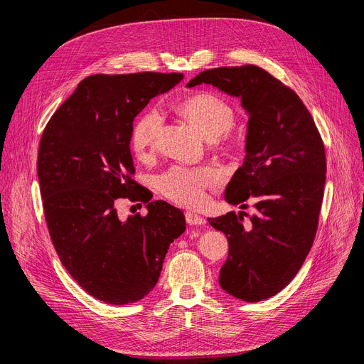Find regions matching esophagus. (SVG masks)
<instances>
[{
	"label": "esophagus",
	"mask_w": 364,
	"mask_h": 364,
	"mask_svg": "<svg viewBox=\"0 0 364 364\" xmlns=\"http://www.w3.org/2000/svg\"><path fill=\"white\" fill-rule=\"evenodd\" d=\"M186 222L188 225H191V226H203V225H205V219L201 218L197 213H193V212H187L186 213Z\"/></svg>",
	"instance_id": "1"
}]
</instances>
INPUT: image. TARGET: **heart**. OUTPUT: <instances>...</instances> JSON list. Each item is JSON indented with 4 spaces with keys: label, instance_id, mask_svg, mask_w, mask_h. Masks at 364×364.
<instances>
[{
    "label": "heart",
    "instance_id": "heart-1",
    "mask_svg": "<svg viewBox=\"0 0 364 364\" xmlns=\"http://www.w3.org/2000/svg\"><path fill=\"white\" fill-rule=\"evenodd\" d=\"M177 112L209 139L212 148L229 154L237 151V142L228 134L235 124V111L220 96L209 92L191 95L178 103ZM161 129L163 117L159 111L149 109L136 119L131 134V148L136 159L145 161L152 157ZM220 181L222 173L215 166H174L159 177V187L173 203L184 207H198L205 200V190L216 187Z\"/></svg>",
    "mask_w": 364,
    "mask_h": 364
}]
</instances>
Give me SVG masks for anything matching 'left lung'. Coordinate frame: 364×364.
Returning <instances> with one entry per match:
<instances>
[{
  "label": "left lung",
  "mask_w": 364,
  "mask_h": 364,
  "mask_svg": "<svg viewBox=\"0 0 364 364\" xmlns=\"http://www.w3.org/2000/svg\"><path fill=\"white\" fill-rule=\"evenodd\" d=\"M240 97L249 115L246 155L229 181L230 204L255 200L256 215L243 212L207 219L229 242L220 287L235 298L257 302L284 289L313 246L326 186V149L299 96L255 65L218 68L193 77Z\"/></svg>",
  "instance_id": "1"
}]
</instances>
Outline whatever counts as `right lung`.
Segmentation results:
<instances>
[{"instance_id":"obj_1","label":"right lung","mask_w":364,"mask_h":364,"mask_svg":"<svg viewBox=\"0 0 364 364\" xmlns=\"http://www.w3.org/2000/svg\"><path fill=\"white\" fill-rule=\"evenodd\" d=\"M183 73L92 75L47 122L37 176L48 233L60 262L93 298L124 305L157 284L170 245L186 218L132 176V124L148 102ZM147 204L149 213L121 221L119 199Z\"/></svg>"}]
</instances>
